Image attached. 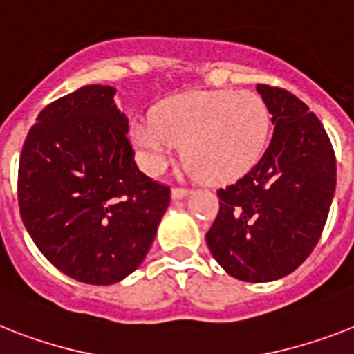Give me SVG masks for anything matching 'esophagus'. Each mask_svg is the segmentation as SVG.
<instances>
[{
  "instance_id": "obj_1",
  "label": "esophagus",
  "mask_w": 354,
  "mask_h": 354,
  "mask_svg": "<svg viewBox=\"0 0 354 354\" xmlns=\"http://www.w3.org/2000/svg\"><path fill=\"white\" fill-rule=\"evenodd\" d=\"M187 194H189V191H187V189H180V187H176V189H172L171 191L172 200H182V198H185Z\"/></svg>"
}]
</instances>
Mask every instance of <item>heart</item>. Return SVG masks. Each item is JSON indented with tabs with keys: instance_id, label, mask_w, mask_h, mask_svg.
<instances>
[{
	"instance_id": "1",
	"label": "heart",
	"mask_w": 354,
	"mask_h": 354,
	"mask_svg": "<svg viewBox=\"0 0 354 354\" xmlns=\"http://www.w3.org/2000/svg\"><path fill=\"white\" fill-rule=\"evenodd\" d=\"M271 116L251 91H194L172 96L152 120L131 125V142L143 169L158 174L178 145L185 165L207 183H229L251 171L267 147Z\"/></svg>"
}]
</instances>
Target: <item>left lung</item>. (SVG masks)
<instances>
[{
    "label": "left lung",
    "instance_id": "8db88e82",
    "mask_svg": "<svg viewBox=\"0 0 354 354\" xmlns=\"http://www.w3.org/2000/svg\"><path fill=\"white\" fill-rule=\"evenodd\" d=\"M272 129L260 162L218 191L220 211L205 234L227 274L260 283L304 263L326 225L336 189L327 132L306 103L283 88L257 85Z\"/></svg>",
    "mask_w": 354,
    "mask_h": 354
}]
</instances>
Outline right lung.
Returning <instances> with one entry per match:
<instances>
[{
    "label": "right lung",
    "instance_id": "1",
    "mask_svg": "<svg viewBox=\"0 0 354 354\" xmlns=\"http://www.w3.org/2000/svg\"><path fill=\"white\" fill-rule=\"evenodd\" d=\"M116 88L85 85L47 105L19 158L21 220L41 254L83 283L112 286L142 266L171 202L140 172Z\"/></svg>",
    "mask_w": 354,
    "mask_h": 354
}]
</instances>
